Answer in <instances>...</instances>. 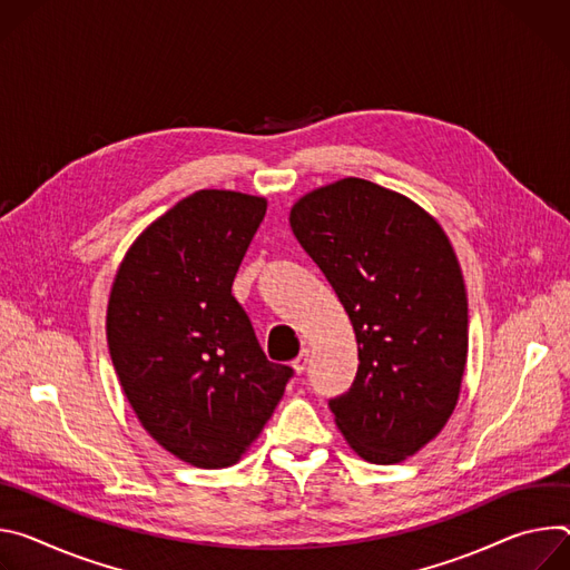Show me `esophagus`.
Here are the masks:
<instances>
[{
    "instance_id": "34e87169",
    "label": "esophagus",
    "mask_w": 570,
    "mask_h": 570,
    "mask_svg": "<svg viewBox=\"0 0 570 570\" xmlns=\"http://www.w3.org/2000/svg\"><path fill=\"white\" fill-rule=\"evenodd\" d=\"M307 362H309V348H303V351H301V355L292 362V368H294L296 373H303V371H305V366H307Z\"/></svg>"
}]
</instances>
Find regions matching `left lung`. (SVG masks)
I'll return each instance as SVG.
<instances>
[{
	"instance_id": "left-lung-1",
	"label": "left lung",
	"mask_w": 570,
	"mask_h": 570,
	"mask_svg": "<svg viewBox=\"0 0 570 570\" xmlns=\"http://www.w3.org/2000/svg\"><path fill=\"white\" fill-rule=\"evenodd\" d=\"M289 226L344 305L357 375L331 401L346 444L371 464H399L449 423L469 355V303L441 224L364 178L303 195Z\"/></svg>"
}]
</instances>
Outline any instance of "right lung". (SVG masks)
I'll return each mask as SVG.
<instances>
[{"label":"right lung","instance_id":"add662e5","mask_svg":"<svg viewBox=\"0 0 570 570\" xmlns=\"http://www.w3.org/2000/svg\"><path fill=\"white\" fill-rule=\"evenodd\" d=\"M265 213V197L199 189L136 237L112 278L106 340L121 392L158 444L197 469L237 464L292 375L230 294Z\"/></svg>","mask_w":570,"mask_h":570}]
</instances>
